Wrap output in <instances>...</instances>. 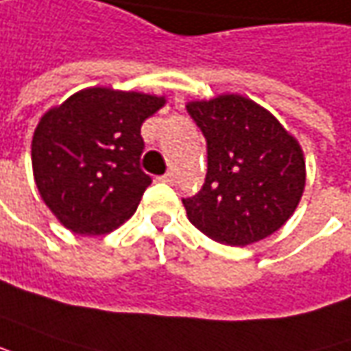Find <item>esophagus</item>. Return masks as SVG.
<instances>
[{
  "instance_id": "1",
  "label": "esophagus",
  "mask_w": 351,
  "mask_h": 351,
  "mask_svg": "<svg viewBox=\"0 0 351 351\" xmlns=\"http://www.w3.org/2000/svg\"><path fill=\"white\" fill-rule=\"evenodd\" d=\"M159 180H161V182H167V184H173V182H175V175H173V173H165L163 176H159Z\"/></svg>"
}]
</instances>
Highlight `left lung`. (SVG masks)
Returning a JSON list of instances; mask_svg holds the SVG:
<instances>
[{
	"label": "left lung",
	"instance_id": "8db88e82",
	"mask_svg": "<svg viewBox=\"0 0 351 351\" xmlns=\"http://www.w3.org/2000/svg\"><path fill=\"white\" fill-rule=\"evenodd\" d=\"M186 109L207 142L206 182L182 199L190 223L226 245L254 244L276 232L306 186L298 140L244 95L190 101Z\"/></svg>",
	"mask_w": 351,
	"mask_h": 351
}]
</instances>
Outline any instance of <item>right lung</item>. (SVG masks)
Wrapping results in <instances>:
<instances>
[{
    "mask_svg": "<svg viewBox=\"0 0 351 351\" xmlns=\"http://www.w3.org/2000/svg\"><path fill=\"white\" fill-rule=\"evenodd\" d=\"M165 97L86 88L45 113L32 138L38 192L76 234H107L134 215L149 175L140 128Z\"/></svg>",
    "mask_w": 351,
    "mask_h": 351,
    "instance_id": "add662e5",
    "label": "right lung"
}]
</instances>
